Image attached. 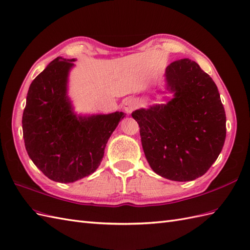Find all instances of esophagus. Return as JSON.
I'll return each instance as SVG.
<instances>
[{"mask_svg": "<svg viewBox=\"0 0 250 250\" xmlns=\"http://www.w3.org/2000/svg\"><path fill=\"white\" fill-rule=\"evenodd\" d=\"M137 107V102L134 100V99H131V98H127L125 100L124 102V108L125 111L126 113H132L135 108Z\"/></svg>", "mask_w": 250, "mask_h": 250, "instance_id": "34e87169", "label": "esophagus"}]
</instances>
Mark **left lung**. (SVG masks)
Wrapping results in <instances>:
<instances>
[{"label":"left lung","mask_w":250,"mask_h":250,"mask_svg":"<svg viewBox=\"0 0 250 250\" xmlns=\"http://www.w3.org/2000/svg\"><path fill=\"white\" fill-rule=\"evenodd\" d=\"M166 79L175 97L132 116L153 171L172 181H193L206 173L223 149L225 110L214 81L196 62L170 63Z\"/></svg>","instance_id":"left-lung-1"}]
</instances>
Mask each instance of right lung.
I'll list each match as a JSON object with an SVG mask.
<instances>
[{"instance_id": "right-lung-1", "label": "right lung", "mask_w": 250, "mask_h": 250, "mask_svg": "<svg viewBox=\"0 0 250 250\" xmlns=\"http://www.w3.org/2000/svg\"><path fill=\"white\" fill-rule=\"evenodd\" d=\"M74 60L56 58L29 86L22 127L31 161L49 180L73 183L98 168L111 134L123 112L79 117L66 96Z\"/></svg>"}]
</instances>
